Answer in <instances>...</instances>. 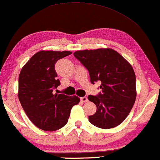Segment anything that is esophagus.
Returning <instances> with one entry per match:
<instances>
[{
  "label": "esophagus",
  "mask_w": 160,
  "mask_h": 160,
  "mask_svg": "<svg viewBox=\"0 0 160 160\" xmlns=\"http://www.w3.org/2000/svg\"><path fill=\"white\" fill-rule=\"evenodd\" d=\"M80 100H81V102H84V103H86V102H88V98L86 97V96H83V97H81Z\"/></svg>",
  "instance_id": "34e87169"
}]
</instances>
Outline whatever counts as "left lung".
I'll list each match as a JSON object with an SVG mask.
<instances>
[{
  "label": "left lung",
  "instance_id": "1",
  "mask_svg": "<svg viewBox=\"0 0 160 160\" xmlns=\"http://www.w3.org/2000/svg\"><path fill=\"white\" fill-rule=\"evenodd\" d=\"M74 56L89 72L91 83L102 82V92L88 97L96 106V113L88 117L89 122L102 129L120 125L136 98V75L131 65L111 48L77 51Z\"/></svg>",
  "mask_w": 160,
  "mask_h": 160
}]
</instances>
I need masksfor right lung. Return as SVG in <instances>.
I'll use <instances>...</instances> for the list:
<instances>
[{
  "mask_svg": "<svg viewBox=\"0 0 160 160\" xmlns=\"http://www.w3.org/2000/svg\"><path fill=\"white\" fill-rule=\"evenodd\" d=\"M71 51H40L24 64L19 77L18 97L29 119L36 127L55 131L67 124L77 96L53 94L60 85L55 64Z\"/></svg>",
  "mask_w": 160,
  "mask_h": 160,
  "instance_id": "right-lung-1",
  "label": "right lung"
}]
</instances>
